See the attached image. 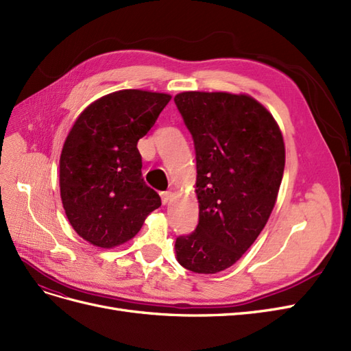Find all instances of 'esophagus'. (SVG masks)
I'll return each instance as SVG.
<instances>
[{
	"instance_id": "esophagus-1",
	"label": "esophagus",
	"mask_w": 351,
	"mask_h": 351,
	"mask_svg": "<svg viewBox=\"0 0 351 351\" xmlns=\"http://www.w3.org/2000/svg\"><path fill=\"white\" fill-rule=\"evenodd\" d=\"M172 195H173V192H172L171 189H167V191L160 192V197H162V202H163V204H167V202L171 201Z\"/></svg>"
}]
</instances>
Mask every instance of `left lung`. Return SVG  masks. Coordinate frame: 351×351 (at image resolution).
<instances>
[{
  "instance_id": "8db88e82",
  "label": "left lung",
  "mask_w": 351,
  "mask_h": 351,
  "mask_svg": "<svg viewBox=\"0 0 351 351\" xmlns=\"http://www.w3.org/2000/svg\"><path fill=\"white\" fill-rule=\"evenodd\" d=\"M175 104L192 135L199 219L176 237L179 264L198 274L232 267L274 208L286 150L273 115L247 95L184 92Z\"/></svg>"
}]
</instances>
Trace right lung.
Wrapping results in <instances>:
<instances>
[{
  "label": "right lung",
  "mask_w": 351,
  "mask_h": 351,
  "mask_svg": "<svg viewBox=\"0 0 351 351\" xmlns=\"http://www.w3.org/2000/svg\"><path fill=\"white\" fill-rule=\"evenodd\" d=\"M171 99L119 90L93 101L74 122L60 159L61 199L73 229L92 245L130 241L162 206L143 179L137 143Z\"/></svg>",
  "instance_id": "add662e5"
}]
</instances>
